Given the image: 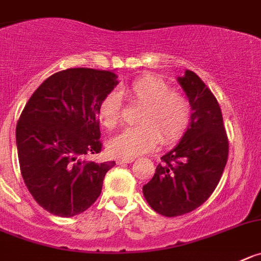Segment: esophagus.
I'll list each match as a JSON object with an SVG mask.
<instances>
[{"label": "esophagus", "instance_id": "34e87169", "mask_svg": "<svg viewBox=\"0 0 261 261\" xmlns=\"http://www.w3.org/2000/svg\"><path fill=\"white\" fill-rule=\"evenodd\" d=\"M133 158H124V159H116V163L118 164H125V163H132L133 162Z\"/></svg>", "mask_w": 261, "mask_h": 261}]
</instances>
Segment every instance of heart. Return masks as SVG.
<instances>
[{
    "label": "heart",
    "instance_id": "heart-1",
    "mask_svg": "<svg viewBox=\"0 0 261 261\" xmlns=\"http://www.w3.org/2000/svg\"><path fill=\"white\" fill-rule=\"evenodd\" d=\"M126 94L142 105L138 114L140 125L124 129L109 142V150L120 158H135L154 149L158 143L172 145L182 138L191 121V105L186 95L172 90L171 85L154 75L136 79ZM98 115L102 124L114 128L123 119L120 95L111 92L99 103Z\"/></svg>",
    "mask_w": 261,
    "mask_h": 261
}]
</instances>
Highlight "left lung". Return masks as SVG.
Masks as SVG:
<instances>
[{"label": "left lung", "instance_id": "left-lung-1", "mask_svg": "<svg viewBox=\"0 0 261 261\" xmlns=\"http://www.w3.org/2000/svg\"><path fill=\"white\" fill-rule=\"evenodd\" d=\"M191 105V121L177 146L160 158L143 195L167 217L194 211L211 197L228 162L229 141L214 93L193 71L177 79Z\"/></svg>", "mask_w": 261, "mask_h": 261}]
</instances>
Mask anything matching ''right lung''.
I'll return each mask as SVG.
<instances>
[{"mask_svg": "<svg viewBox=\"0 0 261 261\" xmlns=\"http://www.w3.org/2000/svg\"><path fill=\"white\" fill-rule=\"evenodd\" d=\"M111 71L68 68L35 90L16 124L21 177L36 202L57 216L88 210L115 162L88 159L102 150L99 103L118 84Z\"/></svg>", "mask_w": 261, "mask_h": 261, "instance_id": "right-lung-1", "label": "right lung"}]
</instances>
